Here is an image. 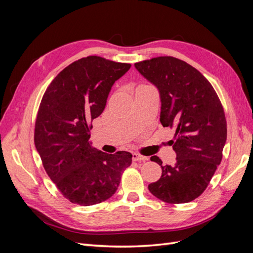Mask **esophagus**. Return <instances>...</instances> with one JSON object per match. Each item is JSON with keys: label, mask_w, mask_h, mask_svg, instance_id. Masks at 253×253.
I'll list each match as a JSON object with an SVG mask.
<instances>
[{"label": "esophagus", "mask_w": 253, "mask_h": 253, "mask_svg": "<svg viewBox=\"0 0 253 253\" xmlns=\"http://www.w3.org/2000/svg\"><path fill=\"white\" fill-rule=\"evenodd\" d=\"M132 158H133L134 162H145V160H148V157L142 156V155L138 154V153H134Z\"/></svg>", "instance_id": "esophagus-1"}]
</instances>
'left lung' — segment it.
Segmentation results:
<instances>
[{
    "label": "left lung",
    "instance_id": "left-lung-1",
    "mask_svg": "<svg viewBox=\"0 0 253 253\" xmlns=\"http://www.w3.org/2000/svg\"><path fill=\"white\" fill-rule=\"evenodd\" d=\"M136 70L158 88L160 122L175 128L170 141L176 153L173 166L162 167V177L149 185L150 192L168 204L192 202L208 187L223 158L227 122L223 105L211 83L187 62L157 57L135 63Z\"/></svg>",
    "mask_w": 253,
    "mask_h": 253
}]
</instances>
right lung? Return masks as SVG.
Wrapping results in <instances>:
<instances>
[{"label":"right lung","mask_w":253,"mask_h":253,"mask_svg":"<svg viewBox=\"0 0 253 253\" xmlns=\"http://www.w3.org/2000/svg\"><path fill=\"white\" fill-rule=\"evenodd\" d=\"M131 67L98 56L79 59L51 81L38 111L35 145L49 178L73 204L91 206L116 192L132 154L91 147L93 121L103 112L115 81Z\"/></svg>","instance_id":"1"}]
</instances>
